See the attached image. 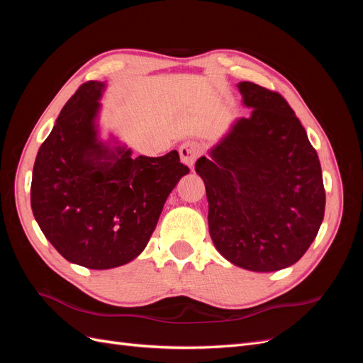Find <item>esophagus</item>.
<instances>
[{"label": "esophagus", "instance_id": "obj_1", "mask_svg": "<svg viewBox=\"0 0 363 363\" xmlns=\"http://www.w3.org/2000/svg\"><path fill=\"white\" fill-rule=\"evenodd\" d=\"M180 152V159L184 164L192 168V164L195 163V160L199 159V156L201 155V145L196 144V142H184V144L180 145L179 148Z\"/></svg>", "mask_w": 363, "mask_h": 363}]
</instances>
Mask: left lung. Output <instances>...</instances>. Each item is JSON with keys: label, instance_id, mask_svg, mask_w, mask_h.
<instances>
[{"label": "left lung", "instance_id": "left-lung-1", "mask_svg": "<svg viewBox=\"0 0 363 363\" xmlns=\"http://www.w3.org/2000/svg\"><path fill=\"white\" fill-rule=\"evenodd\" d=\"M252 108L201 156L208 233L233 265L271 272L298 262L321 227L325 191L320 159L300 119L279 94L240 82Z\"/></svg>", "mask_w": 363, "mask_h": 363}]
</instances>
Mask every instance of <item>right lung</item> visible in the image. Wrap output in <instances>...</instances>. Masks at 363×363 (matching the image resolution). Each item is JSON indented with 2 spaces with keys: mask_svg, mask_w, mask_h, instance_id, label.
Masks as SVG:
<instances>
[{
  "mask_svg": "<svg viewBox=\"0 0 363 363\" xmlns=\"http://www.w3.org/2000/svg\"><path fill=\"white\" fill-rule=\"evenodd\" d=\"M101 82L82 84L40 145L31 211L51 245L75 265L111 269L136 259L155 232L168 195L189 172L172 150L131 157L98 138Z\"/></svg>",
  "mask_w": 363,
  "mask_h": 363,
  "instance_id": "obj_1",
  "label": "right lung"
}]
</instances>
